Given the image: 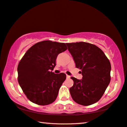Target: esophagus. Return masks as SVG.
I'll list each match as a JSON object with an SVG mask.
<instances>
[{
  "label": "esophagus",
  "mask_w": 127,
  "mask_h": 127,
  "mask_svg": "<svg viewBox=\"0 0 127 127\" xmlns=\"http://www.w3.org/2000/svg\"><path fill=\"white\" fill-rule=\"evenodd\" d=\"M70 78V76L68 75H66V79H69Z\"/></svg>",
  "instance_id": "34e87169"
}]
</instances>
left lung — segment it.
Returning a JSON list of instances; mask_svg holds the SVG:
<instances>
[{"label": "left lung", "mask_w": 127, "mask_h": 127, "mask_svg": "<svg viewBox=\"0 0 127 127\" xmlns=\"http://www.w3.org/2000/svg\"><path fill=\"white\" fill-rule=\"evenodd\" d=\"M76 68L82 70V80L71 77L74 84L69 89L71 98L79 104L87 106L102 98L110 81V63L99 48L92 44L66 43Z\"/></svg>", "instance_id": "8db88e82"}]
</instances>
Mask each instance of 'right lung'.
Masks as SVG:
<instances>
[{
	"mask_svg": "<svg viewBox=\"0 0 127 127\" xmlns=\"http://www.w3.org/2000/svg\"><path fill=\"white\" fill-rule=\"evenodd\" d=\"M67 49L65 43L44 40L27 50L18 66V81L27 98L46 105L54 102L66 79L65 74H55L57 57Z\"/></svg>",
	"mask_w": 127,
	"mask_h": 127,
	"instance_id": "obj_1",
	"label": "right lung"
}]
</instances>
